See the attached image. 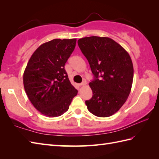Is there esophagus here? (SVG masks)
I'll list each match as a JSON object with an SVG mask.
<instances>
[{
    "label": "esophagus",
    "mask_w": 159,
    "mask_h": 159,
    "mask_svg": "<svg viewBox=\"0 0 159 159\" xmlns=\"http://www.w3.org/2000/svg\"><path fill=\"white\" fill-rule=\"evenodd\" d=\"M87 85V82L84 80L83 82H82L81 83L79 84V86H84V85Z\"/></svg>",
    "instance_id": "1"
}]
</instances>
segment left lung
Here are the masks:
<instances>
[{
  "label": "left lung",
  "mask_w": 159,
  "mask_h": 159,
  "mask_svg": "<svg viewBox=\"0 0 159 159\" xmlns=\"http://www.w3.org/2000/svg\"><path fill=\"white\" fill-rule=\"evenodd\" d=\"M89 63L94 79L89 83L92 98L85 101L87 109L100 117L111 116L126 102L133 80V65L129 54L107 37L92 36L78 40Z\"/></svg>",
  "instance_id": "1"
}]
</instances>
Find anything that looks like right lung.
<instances>
[{
	"instance_id": "right-lung-1",
	"label": "right lung",
	"mask_w": 159,
	"mask_h": 159,
	"mask_svg": "<svg viewBox=\"0 0 159 159\" xmlns=\"http://www.w3.org/2000/svg\"><path fill=\"white\" fill-rule=\"evenodd\" d=\"M76 39H55L33 52L23 75L29 100L43 116L55 117L68 110L78 91L71 84L65 64L76 46Z\"/></svg>"
}]
</instances>
